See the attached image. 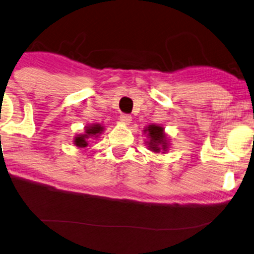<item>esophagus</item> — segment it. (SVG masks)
Instances as JSON below:
<instances>
[{"mask_svg": "<svg viewBox=\"0 0 254 254\" xmlns=\"http://www.w3.org/2000/svg\"><path fill=\"white\" fill-rule=\"evenodd\" d=\"M120 118H121L122 123H124V124H127V125L130 124L131 121H132V120H131V118H132V117H131L130 115H127V114H122Z\"/></svg>", "mask_w": 254, "mask_h": 254, "instance_id": "esophagus-1", "label": "esophagus"}]
</instances>
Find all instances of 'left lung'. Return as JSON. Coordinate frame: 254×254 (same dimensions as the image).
Listing matches in <instances>:
<instances>
[{
  "label": "left lung",
  "mask_w": 254,
  "mask_h": 254,
  "mask_svg": "<svg viewBox=\"0 0 254 254\" xmlns=\"http://www.w3.org/2000/svg\"><path fill=\"white\" fill-rule=\"evenodd\" d=\"M144 132L147 133V145L149 149L153 152H159L160 150L166 151L168 150V138L165 136L164 127H159V125H149L145 127Z\"/></svg>",
  "instance_id": "obj_1"
}]
</instances>
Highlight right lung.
Instances as JSON below:
<instances>
[{
    "mask_svg": "<svg viewBox=\"0 0 254 254\" xmlns=\"http://www.w3.org/2000/svg\"><path fill=\"white\" fill-rule=\"evenodd\" d=\"M104 130V127L101 124H91L89 127H85V132L75 137L73 139V144L78 147H85L88 146V139L89 138L98 137L99 133H102V131Z\"/></svg>",
    "mask_w": 254,
    "mask_h": 254,
    "instance_id": "add662e5",
    "label": "right lung"
}]
</instances>
